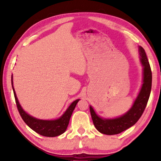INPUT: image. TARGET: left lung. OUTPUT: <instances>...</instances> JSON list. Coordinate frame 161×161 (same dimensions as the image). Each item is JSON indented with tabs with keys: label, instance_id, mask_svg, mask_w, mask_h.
I'll return each mask as SVG.
<instances>
[{
	"label": "left lung",
	"instance_id": "obj_1",
	"mask_svg": "<svg viewBox=\"0 0 161 161\" xmlns=\"http://www.w3.org/2000/svg\"><path fill=\"white\" fill-rule=\"evenodd\" d=\"M138 52L143 67V84L130 109L121 116L105 119L98 115L92 106L89 107L94 126L98 131L103 134L115 135L129 129L138 121L145 110L151 91L152 72L144 49L139 46Z\"/></svg>",
	"mask_w": 161,
	"mask_h": 161
}]
</instances>
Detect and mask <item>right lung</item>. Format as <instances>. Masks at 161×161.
I'll return each instance as SVG.
<instances>
[{
    "instance_id": "add662e5",
    "label": "right lung",
    "mask_w": 161,
    "mask_h": 161,
    "mask_svg": "<svg viewBox=\"0 0 161 161\" xmlns=\"http://www.w3.org/2000/svg\"><path fill=\"white\" fill-rule=\"evenodd\" d=\"M11 83L18 110L20 114L22 119L31 129L36 133H39L40 135L47 136V137H55V136L61 135L65 132L68 124H69V119L73 111H74L76 105L80 99L74 101L69 105V107L67 108V110L64 111V113L58 119L54 120L39 119L31 116L30 114L25 112L23 110V108H22L20 103H19L17 95H16L14 86H13V75L11 76Z\"/></svg>"
}]
</instances>
